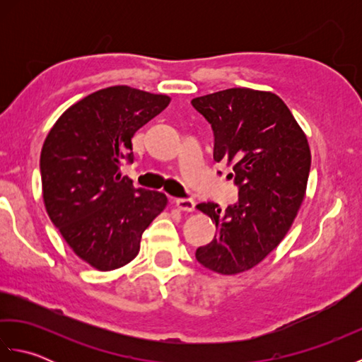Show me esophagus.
Returning <instances> with one entry per match:
<instances>
[{
  "label": "esophagus",
  "instance_id": "esophagus-1",
  "mask_svg": "<svg viewBox=\"0 0 362 362\" xmlns=\"http://www.w3.org/2000/svg\"><path fill=\"white\" fill-rule=\"evenodd\" d=\"M175 205L180 211H194L196 204L193 199H175Z\"/></svg>",
  "mask_w": 362,
  "mask_h": 362
}]
</instances>
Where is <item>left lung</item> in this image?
Returning a JSON list of instances; mask_svg holds the SVG:
<instances>
[{
    "mask_svg": "<svg viewBox=\"0 0 362 362\" xmlns=\"http://www.w3.org/2000/svg\"><path fill=\"white\" fill-rule=\"evenodd\" d=\"M191 104L211 124L214 161L233 168L228 177L240 189L226 211L213 202L197 205L216 222L218 233L196 258L222 275L249 271L280 244L297 216L311 166L308 140L271 91L228 88Z\"/></svg>",
    "mask_w": 362,
    "mask_h": 362,
    "instance_id": "left-lung-1",
    "label": "left lung"
}]
</instances>
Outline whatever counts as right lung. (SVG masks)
<instances>
[{"mask_svg":"<svg viewBox=\"0 0 362 362\" xmlns=\"http://www.w3.org/2000/svg\"><path fill=\"white\" fill-rule=\"evenodd\" d=\"M169 101L127 86L103 88L64 112L43 143L46 211L76 255L98 271L130 263L168 204L160 191L135 188L121 168L134 161L136 130Z\"/></svg>","mask_w":362,"mask_h":362,"instance_id":"right-lung-1","label":"right lung"}]
</instances>
